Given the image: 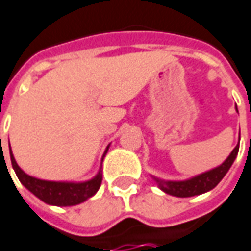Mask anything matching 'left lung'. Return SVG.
Masks as SVG:
<instances>
[{"instance_id":"1","label":"left lung","mask_w":251,"mask_h":251,"mask_svg":"<svg viewBox=\"0 0 251 251\" xmlns=\"http://www.w3.org/2000/svg\"><path fill=\"white\" fill-rule=\"evenodd\" d=\"M239 151V144L232 150L229 156L226 159V162L219 166V167L213 168L208 173L197 175L192 179L180 180V182H163V180H157L159 186L163 192L167 194L175 196V197H192V196H199L205 192H209L213 187L216 186L220 180L223 179V176L227 174L229 167L232 166V163L235 160L236 155Z\"/></svg>"}]
</instances>
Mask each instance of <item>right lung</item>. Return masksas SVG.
Here are the masks:
<instances>
[{"instance_id": "add662e5", "label": "right lung", "mask_w": 251, "mask_h": 251, "mask_svg": "<svg viewBox=\"0 0 251 251\" xmlns=\"http://www.w3.org/2000/svg\"><path fill=\"white\" fill-rule=\"evenodd\" d=\"M108 150V148H107ZM106 150V152H107ZM104 152V153H106ZM10 162L12 167L15 170L19 180L29 192L35 194L38 199L43 202L57 206H71L84 202L85 200L92 197L100 187L101 174L96 175L94 179L81 182V183H73V182H50V180H42L34 176L27 175L22 168L17 166L15 157L10 151ZM8 168V167H6Z\"/></svg>"}]
</instances>
